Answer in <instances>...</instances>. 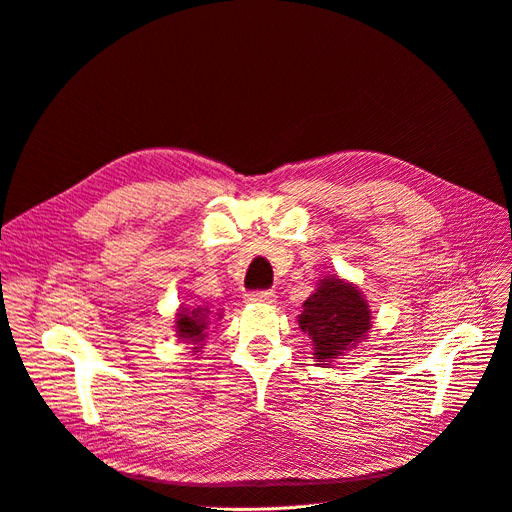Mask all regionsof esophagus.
<instances>
[{"mask_svg": "<svg viewBox=\"0 0 512 512\" xmlns=\"http://www.w3.org/2000/svg\"><path fill=\"white\" fill-rule=\"evenodd\" d=\"M275 291H270V289H262V291H250L248 295H246V299L250 304H273L275 302Z\"/></svg>", "mask_w": 512, "mask_h": 512, "instance_id": "obj_1", "label": "esophagus"}]
</instances>
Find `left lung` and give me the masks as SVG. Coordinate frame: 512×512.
<instances>
[{"label": "left lung", "instance_id": "8db88e82", "mask_svg": "<svg viewBox=\"0 0 512 512\" xmlns=\"http://www.w3.org/2000/svg\"><path fill=\"white\" fill-rule=\"evenodd\" d=\"M302 308L299 328L312 339L318 362H330L343 355L362 341L372 326L362 293L337 277L322 279Z\"/></svg>", "mask_w": 512, "mask_h": 512}]
</instances>
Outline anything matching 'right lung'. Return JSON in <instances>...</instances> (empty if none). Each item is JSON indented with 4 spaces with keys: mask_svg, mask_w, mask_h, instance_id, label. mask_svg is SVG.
Here are the masks:
<instances>
[{
    "mask_svg": "<svg viewBox=\"0 0 512 512\" xmlns=\"http://www.w3.org/2000/svg\"><path fill=\"white\" fill-rule=\"evenodd\" d=\"M177 318H179L177 320V337H182V339L192 341V343L204 341L206 326H208L206 312H202V310H194V312L184 310L182 314H177Z\"/></svg>",
    "mask_w": 512,
    "mask_h": 512,
    "instance_id": "1",
    "label": "right lung"
}]
</instances>
